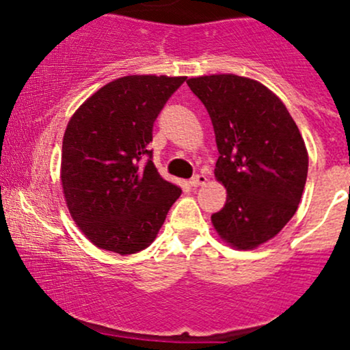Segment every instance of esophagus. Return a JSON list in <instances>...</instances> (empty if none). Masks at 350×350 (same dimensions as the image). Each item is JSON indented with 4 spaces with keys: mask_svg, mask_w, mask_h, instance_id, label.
Segmentation results:
<instances>
[{
    "mask_svg": "<svg viewBox=\"0 0 350 350\" xmlns=\"http://www.w3.org/2000/svg\"><path fill=\"white\" fill-rule=\"evenodd\" d=\"M206 180H207V178L204 174H198V176H194V178H192L191 180H189V184H191V187H199V186H202V184H206Z\"/></svg>",
    "mask_w": 350,
    "mask_h": 350,
    "instance_id": "1",
    "label": "esophagus"
}]
</instances>
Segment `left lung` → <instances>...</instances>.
<instances>
[{"label": "left lung", "mask_w": 350, "mask_h": 350, "mask_svg": "<svg viewBox=\"0 0 350 350\" xmlns=\"http://www.w3.org/2000/svg\"><path fill=\"white\" fill-rule=\"evenodd\" d=\"M214 126L215 178L226 206L215 230L240 250L270 240L290 222L308 178V151L283 102L256 80L234 74L189 79Z\"/></svg>", "instance_id": "1"}]
</instances>
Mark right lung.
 Wrapping results in <instances>:
<instances>
[{
  "label": "right lung",
  "mask_w": 350,
  "mask_h": 350,
  "mask_svg": "<svg viewBox=\"0 0 350 350\" xmlns=\"http://www.w3.org/2000/svg\"><path fill=\"white\" fill-rule=\"evenodd\" d=\"M186 77L128 75L75 111L62 142L64 196L87 239L120 255L156 239L180 189L161 178L148 144L152 124Z\"/></svg>",
  "instance_id": "1"
}]
</instances>
